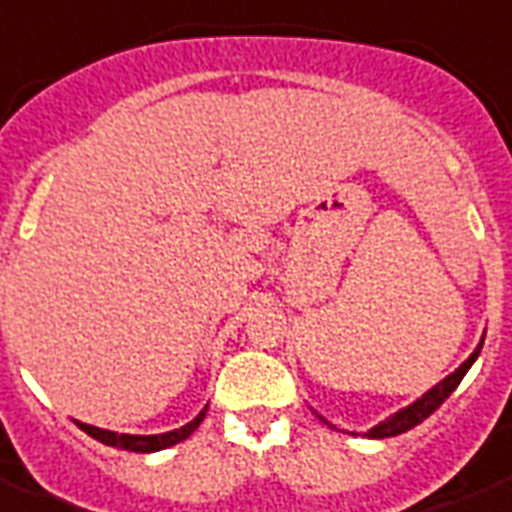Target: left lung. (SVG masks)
I'll list each match as a JSON object with an SVG mask.
<instances>
[{"instance_id":"8db88e82","label":"left lung","mask_w":512,"mask_h":512,"mask_svg":"<svg viewBox=\"0 0 512 512\" xmlns=\"http://www.w3.org/2000/svg\"><path fill=\"white\" fill-rule=\"evenodd\" d=\"M481 349H483V341H481V346H478V349H475L473 354H470V357H467V360H464L462 365L454 370V373H451V376L443 378L438 386H432L427 395H421L416 403H411L408 408H403V411H397L395 416H389L386 421H381V424H376L373 429H368L370 438H392V435H400V432H405V429L416 427V424H421V421L427 419V416H432V413L438 411L440 405H443V400H448V395H451L456 386H459V381L464 378V373H467V370H470V365L478 360ZM319 419H322V416H319ZM330 427H333V424H330Z\"/></svg>"}]
</instances>
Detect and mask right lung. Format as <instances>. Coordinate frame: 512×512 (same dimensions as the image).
<instances>
[{
	"label": "right lung",
	"mask_w": 512,
	"mask_h": 512,
	"mask_svg": "<svg viewBox=\"0 0 512 512\" xmlns=\"http://www.w3.org/2000/svg\"><path fill=\"white\" fill-rule=\"evenodd\" d=\"M209 408V405H206ZM206 408L193 421H187L185 427L179 429H171V432H163V435H117V432H109V429H99V427H91V424H80V429H85L91 438H96L99 443L104 446H115V448H123V451H139V454H150V451H161V448H169V446H177L182 443L185 438H190L195 432V427L204 421L206 416Z\"/></svg>",
	"instance_id": "1"
}]
</instances>
